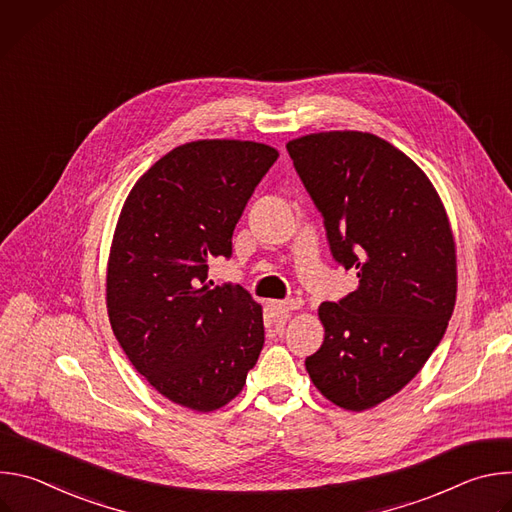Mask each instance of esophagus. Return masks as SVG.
Returning <instances> with one entry per match:
<instances>
[{"label": "esophagus", "instance_id": "1", "mask_svg": "<svg viewBox=\"0 0 512 512\" xmlns=\"http://www.w3.org/2000/svg\"><path fill=\"white\" fill-rule=\"evenodd\" d=\"M269 308H271V312H273L275 316L287 318V316L294 314L296 310H300V304L294 302V300H287V302H269Z\"/></svg>", "mask_w": 512, "mask_h": 512}]
</instances>
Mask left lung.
Segmentation results:
<instances>
[{"label": "left lung", "mask_w": 512, "mask_h": 512, "mask_svg": "<svg viewBox=\"0 0 512 512\" xmlns=\"http://www.w3.org/2000/svg\"><path fill=\"white\" fill-rule=\"evenodd\" d=\"M285 148L334 259L358 277L344 300L320 304L324 342L306 371L334 405L377 407L423 369L452 318L458 263L446 206L425 172L373 133L320 131Z\"/></svg>", "instance_id": "1"}]
</instances>
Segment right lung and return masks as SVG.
<instances>
[{"instance_id":"add662e5","label":"right lung","mask_w":512,"mask_h":512,"mask_svg":"<svg viewBox=\"0 0 512 512\" xmlns=\"http://www.w3.org/2000/svg\"><path fill=\"white\" fill-rule=\"evenodd\" d=\"M279 158L271 145L196 139L145 172L123 202L107 261L115 338L160 395L192 411L225 407L265 342L263 308L241 285L208 283L233 231Z\"/></svg>"}]
</instances>
